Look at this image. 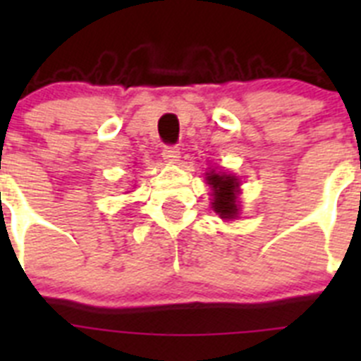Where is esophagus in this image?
<instances>
[{
	"label": "esophagus",
	"instance_id": "34e87169",
	"mask_svg": "<svg viewBox=\"0 0 361 361\" xmlns=\"http://www.w3.org/2000/svg\"><path fill=\"white\" fill-rule=\"evenodd\" d=\"M162 159L166 162H170V164H175L180 159V149L177 146H164V149H162Z\"/></svg>",
	"mask_w": 361,
	"mask_h": 361
}]
</instances>
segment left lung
<instances>
[{
  "mask_svg": "<svg viewBox=\"0 0 361 361\" xmlns=\"http://www.w3.org/2000/svg\"><path fill=\"white\" fill-rule=\"evenodd\" d=\"M206 180L213 190V209L219 213L220 219L233 220L237 219L240 208H238V193H240V180L231 173H216L215 170L206 173Z\"/></svg>",
  "mask_w": 361,
  "mask_h": 361,
  "instance_id": "8db88e82",
  "label": "left lung"
}]
</instances>
